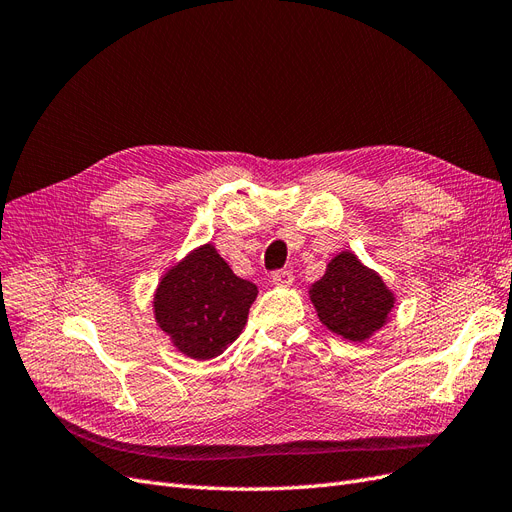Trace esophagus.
Here are the masks:
<instances>
[{
    "label": "esophagus",
    "instance_id": "34e87169",
    "mask_svg": "<svg viewBox=\"0 0 512 512\" xmlns=\"http://www.w3.org/2000/svg\"><path fill=\"white\" fill-rule=\"evenodd\" d=\"M271 280H273L275 286H292L294 275H292L290 269H282V271H275V273L271 275Z\"/></svg>",
    "mask_w": 512,
    "mask_h": 512
}]
</instances>
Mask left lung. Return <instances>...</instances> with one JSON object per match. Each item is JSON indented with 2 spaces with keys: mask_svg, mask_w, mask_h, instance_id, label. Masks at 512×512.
Returning a JSON list of instances; mask_svg holds the SVG:
<instances>
[{
  "mask_svg": "<svg viewBox=\"0 0 512 512\" xmlns=\"http://www.w3.org/2000/svg\"><path fill=\"white\" fill-rule=\"evenodd\" d=\"M309 301L329 331L363 344L389 322L395 294L354 252H339L309 286Z\"/></svg>",
  "mask_w": 512,
  "mask_h": 512,
  "instance_id": "1",
  "label": "left lung"
}]
</instances>
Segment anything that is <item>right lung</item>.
Here are the masks:
<instances>
[{
  "label": "right lung",
  "mask_w": 512,
  "mask_h": 512,
  "mask_svg": "<svg viewBox=\"0 0 512 512\" xmlns=\"http://www.w3.org/2000/svg\"><path fill=\"white\" fill-rule=\"evenodd\" d=\"M258 288L237 277L213 243L170 267L153 292V316L181 354L209 361L241 335Z\"/></svg>",
  "instance_id": "right-lung-1"
}]
</instances>
